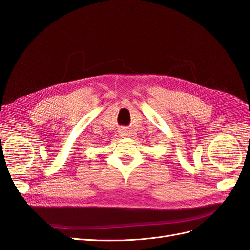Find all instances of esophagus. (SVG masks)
Wrapping results in <instances>:
<instances>
[{
    "label": "esophagus",
    "mask_w": 250,
    "mask_h": 250,
    "mask_svg": "<svg viewBox=\"0 0 250 250\" xmlns=\"http://www.w3.org/2000/svg\"><path fill=\"white\" fill-rule=\"evenodd\" d=\"M125 131H123V130H120V133H121V135H125V133H124Z\"/></svg>",
    "instance_id": "esophagus-1"
}]
</instances>
